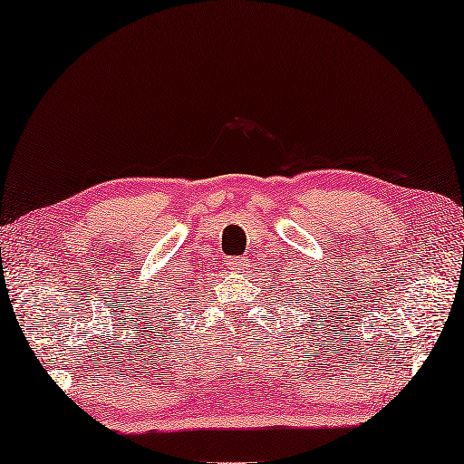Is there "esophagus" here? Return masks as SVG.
<instances>
[{
  "instance_id": "obj_1",
  "label": "esophagus",
  "mask_w": 464,
  "mask_h": 464,
  "mask_svg": "<svg viewBox=\"0 0 464 464\" xmlns=\"http://www.w3.org/2000/svg\"><path fill=\"white\" fill-rule=\"evenodd\" d=\"M228 268L234 270V272H248L250 270V264L246 262V258L236 256V258L228 260Z\"/></svg>"
}]
</instances>
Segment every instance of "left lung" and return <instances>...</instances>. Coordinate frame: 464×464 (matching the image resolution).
<instances>
[{
  "label": "left lung",
  "instance_id": "left-lung-1",
  "mask_svg": "<svg viewBox=\"0 0 464 464\" xmlns=\"http://www.w3.org/2000/svg\"><path fill=\"white\" fill-rule=\"evenodd\" d=\"M312 323H314V320H312Z\"/></svg>",
  "mask_w": 464,
  "mask_h": 464
}]
</instances>
